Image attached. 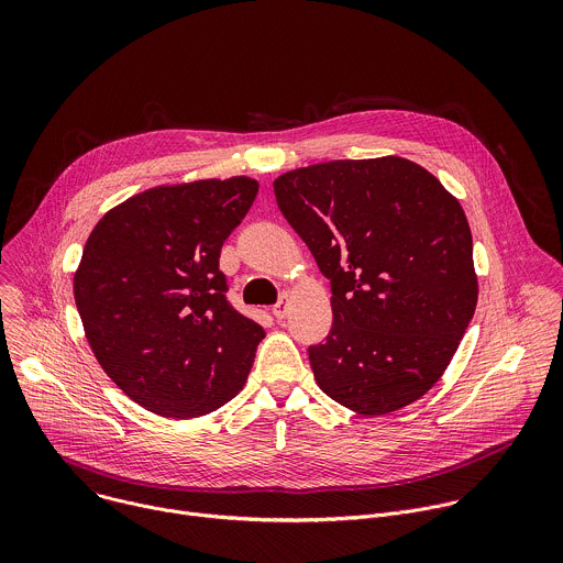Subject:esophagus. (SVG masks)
I'll list each match as a JSON object with an SVG mask.
<instances>
[{
  "label": "esophagus",
  "mask_w": 563,
  "mask_h": 563,
  "mask_svg": "<svg viewBox=\"0 0 563 563\" xmlns=\"http://www.w3.org/2000/svg\"><path fill=\"white\" fill-rule=\"evenodd\" d=\"M272 311H274V316H276V318H285V316H287V311H289L287 296H283V298L272 307Z\"/></svg>",
  "instance_id": "esophagus-1"
}]
</instances>
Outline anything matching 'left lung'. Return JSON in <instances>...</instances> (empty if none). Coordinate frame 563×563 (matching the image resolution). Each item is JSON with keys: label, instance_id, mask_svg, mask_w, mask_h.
I'll list each match as a JSON object with an SVG mask.
<instances>
[{"label": "left lung", "instance_id": "left-lung-1", "mask_svg": "<svg viewBox=\"0 0 563 563\" xmlns=\"http://www.w3.org/2000/svg\"><path fill=\"white\" fill-rule=\"evenodd\" d=\"M274 194L332 285V330L309 347L318 387L363 417L415 404L443 376L476 307L459 200L396 155L294 169Z\"/></svg>", "mask_w": 563, "mask_h": 563}]
</instances>
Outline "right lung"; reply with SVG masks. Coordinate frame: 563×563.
Listing matches in <instances>:
<instances>
[{
    "instance_id": "1",
    "label": "right lung",
    "mask_w": 563,
    "mask_h": 563,
    "mask_svg": "<svg viewBox=\"0 0 563 563\" xmlns=\"http://www.w3.org/2000/svg\"><path fill=\"white\" fill-rule=\"evenodd\" d=\"M247 176L146 189L93 227L73 276L87 341L144 410L205 417L243 389L265 330L227 300L222 243L256 200Z\"/></svg>"
}]
</instances>
